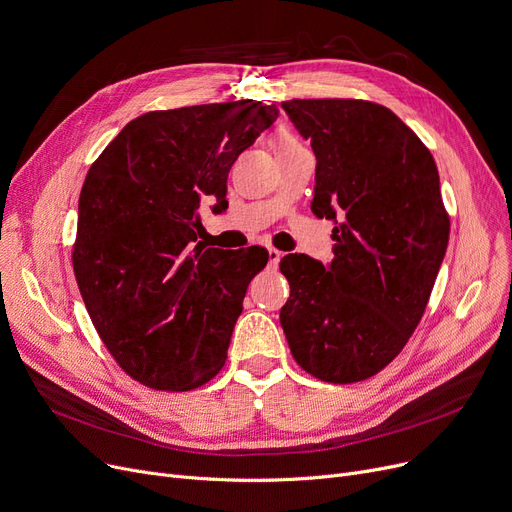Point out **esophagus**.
Listing matches in <instances>:
<instances>
[{
	"label": "esophagus",
	"instance_id": "34e87169",
	"mask_svg": "<svg viewBox=\"0 0 512 512\" xmlns=\"http://www.w3.org/2000/svg\"><path fill=\"white\" fill-rule=\"evenodd\" d=\"M267 257H270V265H278L282 259V253L274 247H267Z\"/></svg>",
	"mask_w": 512,
	"mask_h": 512
}]
</instances>
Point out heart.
I'll return each instance as SVG.
<instances>
[{"label":"heart","mask_w":512,"mask_h":512,"mask_svg":"<svg viewBox=\"0 0 512 512\" xmlns=\"http://www.w3.org/2000/svg\"><path fill=\"white\" fill-rule=\"evenodd\" d=\"M294 147H301L299 141L292 137V134L288 130H276L272 134V149L274 153L276 151H284V149H294Z\"/></svg>","instance_id":"obj_1"}]
</instances>
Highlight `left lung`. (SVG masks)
I'll list each match as a JSON object with an SVG mask.
<instances>
[{
	"mask_svg": "<svg viewBox=\"0 0 512 512\" xmlns=\"http://www.w3.org/2000/svg\"><path fill=\"white\" fill-rule=\"evenodd\" d=\"M282 110L311 143V211L334 224V259L290 253L280 324L315 378L353 384L407 344L446 255L436 161L388 107L357 99H292Z\"/></svg>",
	"mask_w": 512,
	"mask_h": 512,
	"instance_id": "1",
	"label": "left lung"
}]
</instances>
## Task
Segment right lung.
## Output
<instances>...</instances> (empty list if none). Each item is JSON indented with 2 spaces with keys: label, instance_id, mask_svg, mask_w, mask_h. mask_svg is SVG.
<instances>
[{
  "label": "right lung",
  "instance_id": "right-lung-1",
  "mask_svg": "<svg viewBox=\"0 0 512 512\" xmlns=\"http://www.w3.org/2000/svg\"><path fill=\"white\" fill-rule=\"evenodd\" d=\"M278 118L255 99L147 112L91 166L72 253L93 326L118 365L155 390L209 382L226 361L265 249H205L201 207H228L236 157Z\"/></svg>",
  "mask_w": 512,
  "mask_h": 512
}]
</instances>
